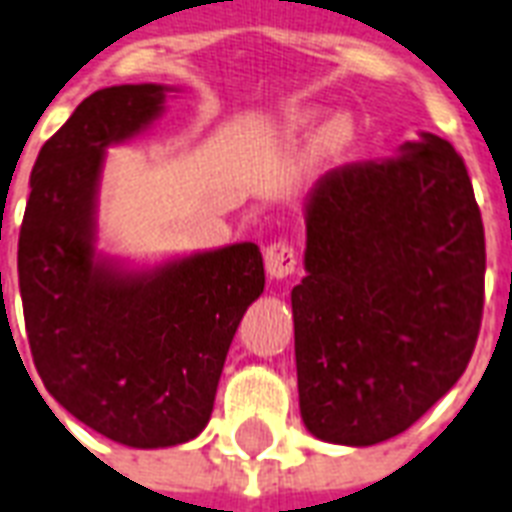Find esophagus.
<instances>
[{"label": "esophagus", "mask_w": 512, "mask_h": 512, "mask_svg": "<svg viewBox=\"0 0 512 512\" xmlns=\"http://www.w3.org/2000/svg\"><path fill=\"white\" fill-rule=\"evenodd\" d=\"M298 268V252L290 241H273L271 247L265 249V271L271 273L273 279H287Z\"/></svg>", "instance_id": "obj_1"}]
</instances>
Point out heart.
Returning <instances> with one entry per match:
<instances>
[{"instance_id": "1", "label": "heart", "mask_w": 512, "mask_h": 512, "mask_svg": "<svg viewBox=\"0 0 512 512\" xmlns=\"http://www.w3.org/2000/svg\"><path fill=\"white\" fill-rule=\"evenodd\" d=\"M314 126H317L314 115H300L292 120V131H298V134H308ZM351 142H354V123L346 115L333 117L322 131V147H325L327 155H343L351 147Z\"/></svg>"}]
</instances>
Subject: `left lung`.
<instances>
[{
	"instance_id": "left-lung-1",
	"label": "left lung",
	"mask_w": 512,
	"mask_h": 512,
	"mask_svg": "<svg viewBox=\"0 0 512 512\" xmlns=\"http://www.w3.org/2000/svg\"><path fill=\"white\" fill-rule=\"evenodd\" d=\"M303 263V424L338 446L395 438L459 381L481 330L486 239L462 155L421 134L327 171L308 195Z\"/></svg>"
}]
</instances>
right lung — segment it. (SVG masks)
Instances as JSON below:
<instances>
[{
	"instance_id": "add662e5",
	"label": "right lung",
	"mask_w": 512,
	"mask_h": 512,
	"mask_svg": "<svg viewBox=\"0 0 512 512\" xmlns=\"http://www.w3.org/2000/svg\"><path fill=\"white\" fill-rule=\"evenodd\" d=\"M163 85L91 93L42 144L18 239L31 357L58 405L131 448L193 440L212 416L230 341L265 287L257 244L142 273L96 257L104 147L161 115Z\"/></svg>"
}]
</instances>
